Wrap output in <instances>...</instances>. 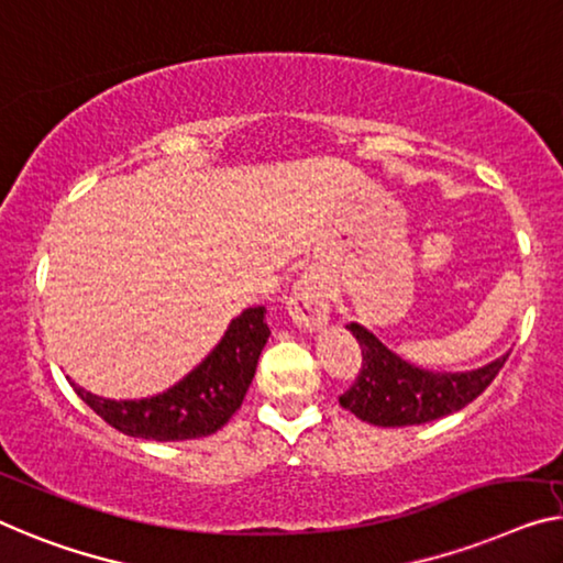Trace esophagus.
Returning a JSON list of instances; mask_svg holds the SVG:
<instances>
[{
    "instance_id": "34e87169",
    "label": "esophagus",
    "mask_w": 563,
    "mask_h": 563,
    "mask_svg": "<svg viewBox=\"0 0 563 563\" xmlns=\"http://www.w3.org/2000/svg\"><path fill=\"white\" fill-rule=\"evenodd\" d=\"M288 313L292 323L303 331L323 329L331 318V303H329V288L321 280V275L306 273L300 275L298 283L292 285Z\"/></svg>"
}]
</instances>
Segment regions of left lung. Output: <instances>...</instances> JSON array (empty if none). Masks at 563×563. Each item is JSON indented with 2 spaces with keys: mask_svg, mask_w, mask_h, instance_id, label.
I'll return each mask as SVG.
<instances>
[{
  "mask_svg": "<svg viewBox=\"0 0 563 563\" xmlns=\"http://www.w3.org/2000/svg\"><path fill=\"white\" fill-rule=\"evenodd\" d=\"M346 329L356 335L364 364L354 387L341 394L339 401L376 427L424 424L457 412L481 397L510 354L473 372H430L394 354L362 323H349Z\"/></svg>",
  "mask_w": 563,
  "mask_h": 563,
  "instance_id": "left-lung-1",
  "label": "left lung"
}]
</instances>
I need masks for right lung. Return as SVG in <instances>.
<instances>
[{"instance_id":"add662e5","label":"right lung","mask_w":563,"mask_h":563,"mask_svg":"<svg viewBox=\"0 0 563 563\" xmlns=\"http://www.w3.org/2000/svg\"><path fill=\"white\" fill-rule=\"evenodd\" d=\"M265 313V306L242 310L201 364L154 397L106 399L70 384L98 417L129 438L156 442L207 438L230 422L253 384L257 358L271 335Z\"/></svg>"}]
</instances>
